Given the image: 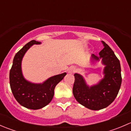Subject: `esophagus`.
Masks as SVG:
<instances>
[{
    "label": "esophagus",
    "instance_id": "esophagus-1",
    "mask_svg": "<svg viewBox=\"0 0 131 131\" xmlns=\"http://www.w3.org/2000/svg\"><path fill=\"white\" fill-rule=\"evenodd\" d=\"M76 70V68L75 67H71L68 68V73H73Z\"/></svg>",
    "mask_w": 131,
    "mask_h": 131
}]
</instances>
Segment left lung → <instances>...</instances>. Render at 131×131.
Wrapping results in <instances>:
<instances>
[{
	"label": "left lung",
	"instance_id": "8db88e82",
	"mask_svg": "<svg viewBox=\"0 0 131 131\" xmlns=\"http://www.w3.org/2000/svg\"><path fill=\"white\" fill-rule=\"evenodd\" d=\"M104 48L100 52V57L92 54V60L102 59L104 78L96 85L89 87L82 76L75 73L73 94L77 101L86 108L99 110L109 106L118 93L122 83L120 61L112 49L104 41Z\"/></svg>",
	"mask_w": 131,
	"mask_h": 131
}]
</instances>
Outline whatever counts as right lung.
I'll list each match as a JSON object with an SVG mask.
<instances>
[{"instance_id":"right-lung-1","label":"right lung","mask_w":131,"mask_h":131,"mask_svg":"<svg viewBox=\"0 0 131 131\" xmlns=\"http://www.w3.org/2000/svg\"><path fill=\"white\" fill-rule=\"evenodd\" d=\"M40 43L33 40L25 45L16 54L9 72V82L13 96L21 105L31 110L40 109L48 105L53 97L56 85L67 75L63 73L55 75L42 84H34L25 80L21 72L22 59L31 46Z\"/></svg>"}]
</instances>
